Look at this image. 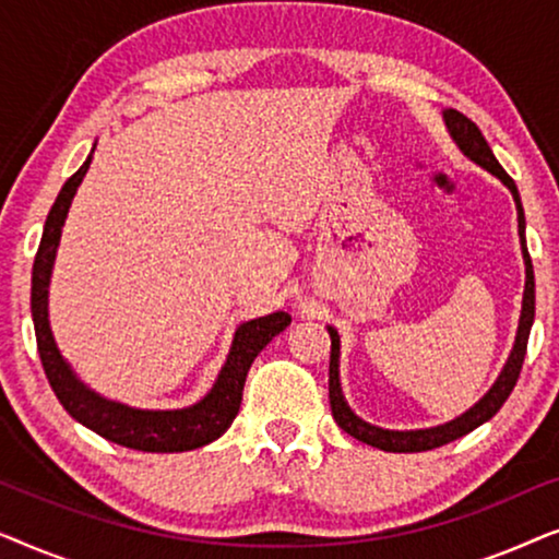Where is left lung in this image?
Here are the masks:
<instances>
[{
    "label": "left lung",
    "mask_w": 559,
    "mask_h": 559,
    "mask_svg": "<svg viewBox=\"0 0 559 559\" xmlns=\"http://www.w3.org/2000/svg\"><path fill=\"white\" fill-rule=\"evenodd\" d=\"M445 124L453 134V140L457 142L465 155H468L473 163H478L480 167H486L488 173H493L496 178H501L507 182L511 195L516 201V211H519V239H522V249H524V264H526V285H524V302H522V318H519V333H516V343L514 350H511L507 366H503L501 377L496 379V384L491 386L484 400H480L476 407H471L465 415H461L453 423L440 425V427H430V430H412V432H394V430H381V427H373L364 419H358L350 407L343 400L341 394V381H338V354H341V343H338V333L333 328H328L331 333V366H328V400H331V412L333 419L338 423L341 430H346L350 438L366 442V445L386 450V453H423V450H435L440 445H448L463 435H468L476 430L478 425H484L491 419L496 412L503 407V402L509 400V394L514 392L519 373H522V364L526 356V341H530V331H532V320H534V270H532V259L530 251H526V241H524V211H522V201H519V190L514 186V180L509 178V173L499 165V159L493 157L491 147L480 134V129L473 124V121L465 117V114L448 109L445 111Z\"/></svg>",
    "instance_id": "obj_1"
}]
</instances>
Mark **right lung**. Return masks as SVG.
I'll return each instance as SVG.
<instances>
[{
  "mask_svg": "<svg viewBox=\"0 0 559 559\" xmlns=\"http://www.w3.org/2000/svg\"><path fill=\"white\" fill-rule=\"evenodd\" d=\"M88 165L91 155L60 188L56 203L48 213V221H45L43 239L33 264V323L45 377H48L52 392H56L68 415L86 425L88 430L102 435V438L117 442V445L144 450V453H182V450L209 445V442L221 438L231 427L234 417L239 415L243 381H247V373L259 350L274 335L285 331L293 323V318L287 312H272L266 318L243 323L234 335L231 354H228L216 384L193 407L173 412L132 409L124 407V404L106 402L83 386L73 377V371L68 369L63 356L58 354L56 341H52L48 325V282L60 241V228H63V221L68 216V205H71L75 188L81 186Z\"/></svg>",
  "mask_w": 559,
  "mask_h": 559,
  "instance_id": "right-lung-1",
  "label": "right lung"
}]
</instances>
